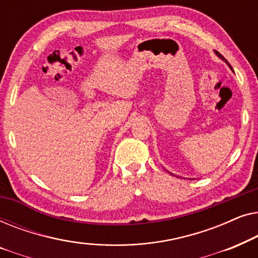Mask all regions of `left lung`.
Instances as JSON below:
<instances>
[{"label":"left lung","instance_id":"left-lung-1","mask_svg":"<svg viewBox=\"0 0 258 258\" xmlns=\"http://www.w3.org/2000/svg\"><path fill=\"white\" fill-rule=\"evenodd\" d=\"M216 54H217V56H218V57H221L222 59H223V61H225V62H227V63H228V61H227V59H225V58L223 57V56H222V55L220 54V52H218V51H216ZM228 64H229V63H228ZM229 67H230V66H229ZM230 68H231V67H230Z\"/></svg>","mask_w":258,"mask_h":258}]
</instances>
